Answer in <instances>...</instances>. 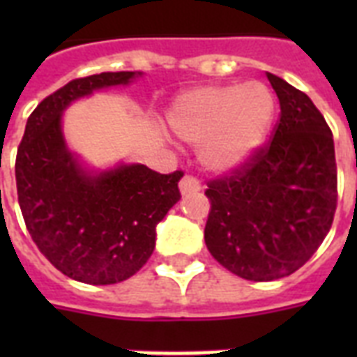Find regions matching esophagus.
Instances as JSON below:
<instances>
[{
	"mask_svg": "<svg viewBox=\"0 0 357 357\" xmlns=\"http://www.w3.org/2000/svg\"><path fill=\"white\" fill-rule=\"evenodd\" d=\"M179 190H181V195L189 196V195H196V192H200L202 190V183L195 176H185L181 181H179Z\"/></svg>",
	"mask_w": 357,
	"mask_h": 357,
	"instance_id": "34e87169",
	"label": "esophagus"
}]
</instances>
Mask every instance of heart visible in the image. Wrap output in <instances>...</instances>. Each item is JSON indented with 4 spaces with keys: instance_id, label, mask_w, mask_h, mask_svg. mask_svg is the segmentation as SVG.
I'll use <instances>...</instances> for the list:
<instances>
[{
    "instance_id": "obj_1",
    "label": "heart",
    "mask_w": 357,
    "mask_h": 357,
    "mask_svg": "<svg viewBox=\"0 0 357 357\" xmlns=\"http://www.w3.org/2000/svg\"><path fill=\"white\" fill-rule=\"evenodd\" d=\"M276 114V98L265 83L195 86L174 100L168 122L174 133L200 146L204 167L231 172L265 142Z\"/></svg>"
}]
</instances>
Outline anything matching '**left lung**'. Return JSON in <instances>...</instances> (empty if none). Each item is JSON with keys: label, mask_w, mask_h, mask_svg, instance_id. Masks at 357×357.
Wrapping results in <instances>:
<instances>
[{"label": "left lung", "mask_w": 357, "mask_h": 357, "mask_svg": "<svg viewBox=\"0 0 357 357\" xmlns=\"http://www.w3.org/2000/svg\"><path fill=\"white\" fill-rule=\"evenodd\" d=\"M266 77L282 109L272 139L206 190L207 250L252 282L298 271L322 244L337 207L332 129L307 94L278 75Z\"/></svg>", "instance_id": "obj_1"}]
</instances>
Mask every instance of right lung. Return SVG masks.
Masks as SVG:
<instances>
[{
	"mask_svg": "<svg viewBox=\"0 0 357 357\" xmlns=\"http://www.w3.org/2000/svg\"><path fill=\"white\" fill-rule=\"evenodd\" d=\"M137 75L102 72L66 83L31 113L16 153L18 204L31 238L64 276L91 285L139 272L155 248V226L181 198V170L120 165L91 174L64 142L61 116L70 103Z\"/></svg>",
	"mask_w": 357,
	"mask_h": 357,
	"instance_id": "right-lung-1",
	"label": "right lung"
}]
</instances>
